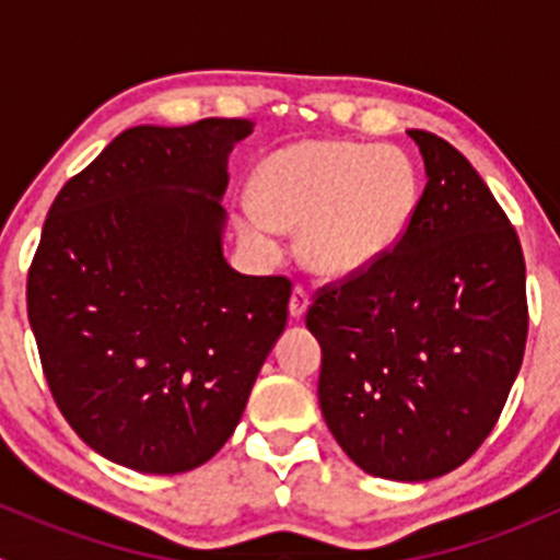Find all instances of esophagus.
Returning <instances> with one entry per match:
<instances>
[{
    "mask_svg": "<svg viewBox=\"0 0 560 560\" xmlns=\"http://www.w3.org/2000/svg\"><path fill=\"white\" fill-rule=\"evenodd\" d=\"M308 308V292L303 290V287H295L290 295V316L292 319H301L303 314H306Z\"/></svg>",
    "mask_w": 560,
    "mask_h": 560,
    "instance_id": "34e87169",
    "label": "esophagus"
}]
</instances>
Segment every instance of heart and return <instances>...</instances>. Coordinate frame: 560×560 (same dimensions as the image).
I'll return each instance as SVG.
<instances>
[{
    "instance_id": "b5f03b06",
    "label": "heart",
    "mask_w": 560,
    "mask_h": 560,
    "mask_svg": "<svg viewBox=\"0 0 560 560\" xmlns=\"http://www.w3.org/2000/svg\"><path fill=\"white\" fill-rule=\"evenodd\" d=\"M254 202L235 213L244 244L276 257L279 230H301V259L325 279H352L395 252L420 206V173L395 145L303 140L254 175Z\"/></svg>"
}]
</instances>
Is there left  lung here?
Returning <instances> with one entry per match:
<instances>
[{
	"mask_svg": "<svg viewBox=\"0 0 560 560\" xmlns=\"http://www.w3.org/2000/svg\"><path fill=\"white\" fill-rule=\"evenodd\" d=\"M428 184L395 252L327 284L306 327L319 406L363 471L425 482L488 439L521 371L528 303L515 228L447 140L409 129Z\"/></svg>",
	"mask_w": 560,
	"mask_h": 560,
	"instance_id": "1",
	"label": "left lung"
}]
</instances>
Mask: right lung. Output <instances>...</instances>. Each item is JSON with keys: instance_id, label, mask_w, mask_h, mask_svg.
Returning <instances> with one entry per match:
<instances>
[{"instance_id": "1", "label": "right lung", "mask_w": 560, "mask_h": 560, "mask_svg": "<svg viewBox=\"0 0 560 560\" xmlns=\"http://www.w3.org/2000/svg\"><path fill=\"white\" fill-rule=\"evenodd\" d=\"M248 118L132 127L50 206L26 281L56 406L107 460L180 474L233 436L292 284L222 254L228 160Z\"/></svg>"}]
</instances>
